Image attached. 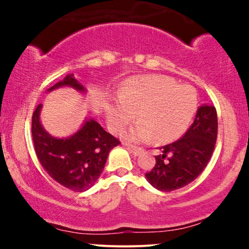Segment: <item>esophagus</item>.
Segmentation results:
<instances>
[{
	"instance_id": "obj_1",
	"label": "esophagus",
	"mask_w": 249,
	"mask_h": 249,
	"mask_svg": "<svg viewBox=\"0 0 249 249\" xmlns=\"http://www.w3.org/2000/svg\"><path fill=\"white\" fill-rule=\"evenodd\" d=\"M127 147H128L129 151H130L135 156L142 154V153L144 152V148L137 147V146H134V145H129V144H127Z\"/></svg>"
}]
</instances>
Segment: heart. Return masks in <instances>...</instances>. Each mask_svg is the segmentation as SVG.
Segmentation results:
<instances>
[{
  "mask_svg": "<svg viewBox=\"0 0 249 249\" xmlns=\"http://www.w3.org/2000/svg\"><path fill=\"white\" fill-rule=\"evenodd\" d=\"M198 105L197 90L190 85H178L166 76L132 78L120 94V100L107 107V120L120 132L135 120L139 122L129 131L128 138L147 142L178 139L188 129Z\"/></svg>",
  "mask_w": 249,
  "mask_h": 249,
  "instance_id": "obj_1",
  "label": "heart"
}]
</instances>
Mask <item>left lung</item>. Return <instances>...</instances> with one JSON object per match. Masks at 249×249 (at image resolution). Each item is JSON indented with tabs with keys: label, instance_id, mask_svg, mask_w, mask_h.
Returning a JSON list of instances; mask_svg holds the SVG:
<instances>
[{
	"label": "left lung",
	"instance_id": "obj_1",
	"mask_svg": "<svg viewBox=\"0 0 249 249\" xmlns=\"http://www.w3.org/2000/svg\"><path fill=\"white\" fill-rule=\"evenodd\" d=\"M217 137V114L213 105L198 107L196 118L178 141L160 147L156 163L146 178L162 192L182 188L194 181L211 160Z\"/></svg>",
	"mask_w": 249,
	"mask_h": 249
}]
</instances>
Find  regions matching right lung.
Returning a JSON list of instances; mask_svg holds the SVG:
<instances>
[{
	"label": "right lung",
	"instance_id": "add662e5",
	"mask_svg": "<svg viewBox=\"0 0 249 249\" xmlns=\"http://www.w3.org/2000/svg\"><path fill=\"white\" fill-rule=\"evenodd\" d=\"M62 86H70L84 91L73 74L51 87L49 91ZM42 104L33 113L32 134L37 158L51 178L72 192L89 189L101 173L110 151L120 141L108 134L95 120H87L83 128L69 138H54L44 130L39 121Z\"/></svg>",
	"mask_w": 249,
	"mask_h": 249
}]
</instances>
